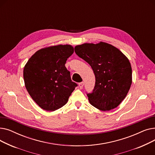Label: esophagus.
<instances>
[{
	"instance_id": "obj_1",
	"label": "esophagus",
	"mask_w": 155,
	"mask_h": 155,
	"mask_svg": "<svg viewBox=\"0 0 155 155\" xmlns=\"http://www.w3.org/2000/svg\"><path fill=\"white\" fill-rule=\"evenodd\" d=\"M84 85V83L83 82H80V83H79L78 85H79V87H80V89H82V88H83Z\"/></svg>"
}]
</instances>
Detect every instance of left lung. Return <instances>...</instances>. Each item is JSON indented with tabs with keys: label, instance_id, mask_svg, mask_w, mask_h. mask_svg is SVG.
Listing matches in <instances>:
<instances>
[{
	"label": "left lung",
	"instance_id": "1",
	"mask_svg": "<svg viewBox=\"0 0 155 155\" xmlns=\"http://www.w3.org/2000/svg\"><path fill=\"white\" fill-rule=\"evenodd\" d=\"M75 52L91 65L95 77L94 90L87 94L89 102L103 111L117 107L132 84V68L128 58L115 46L102 41L77 45Z\"/></svg>",
	"mask_w": 155,
	"mask_h": 155
}]
</instances>
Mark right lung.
Wrapping results in <instances>:
<instances>
[{
    "label": "right lung",
    "mask_w": 155,
    "mask_h": 155,
    "mask_svg": "<svg viewBox=\"0 0 155 155\" xmlns=\"http://www.w3.org/2000/svg\"><path fill=\"white\" fill-rule=\"evenodd\" d=\"M73 52L74 48L70 45L46 47L37 51L24 66L25 87L41 109L54 111L62 107L77 86L65 67Z\"/></svg>",
    "instance_id": "1"
}]
</instances>
